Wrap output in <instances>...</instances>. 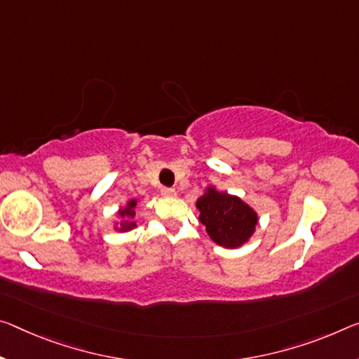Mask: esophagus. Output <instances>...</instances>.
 I'll return each instance as SVG.
<instances>
[{
	"mask_svg": "<svg viewBox=\"0 0 359 359\" xmlns=\"http://www.w3.org/2000/svg\"><path fill=\"white\" fill-rule=\"evenodd\" d=\"M161 195L163 196H175V190L174 189H169V187H163Z\"/></svg>",
	"mask_w": 359,
	"mask_h": 359,
	"instance_id": "obj_1",
	"label": "esophagus"
}]
</instances>
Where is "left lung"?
<instances>
[{"label": "left lung", "instance_id": "1", "mask_svg": "<svg viewBox=\"0 0 359 359\" xmlns=\"http://www.w3.org/2000/svg\"><path fill=\"white\" fill-rule=\"evenodd\" d=\"M196 209L210 240L226 249H236L248 243L259 222L257 212L241 198L217 191L214 187H208L198 198Z\"/></svg>", "mask_w": 359, "mask_h": 359}]
</instances>
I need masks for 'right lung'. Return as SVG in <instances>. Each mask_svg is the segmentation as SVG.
<instances>
[{"label": "right lung", "instance_id": "right-lung-1", "mask_svg": "<svg viewBox=\"0 0 359 359\" xmlns=\"http://www.w3.org/2000/svg\"><path fill=\"white\" fill-rule=\"evenodd\" d=\"M135 206H137V200H129L128 204L124 208H121L118 210V215L121 217V224L116 229L119 231H129L137 226V224L134 222L135 217Z\"/></svg>", "mask_w": 359, "mask_h": 359}]
</instances>
